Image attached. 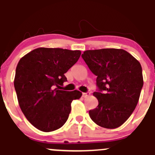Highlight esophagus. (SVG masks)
<instances>
[{"mask_svg": "<svg viewBox=\"0 0 155 155\" xmlns=\"http://www.w3.org/2000/svg\"><path fill=\"white\" fill-rule=\"evenodd\" d=\"M89 94H90V93H89V92L82 93V97H88V96L89 95Z\"/></svg>", "mask_w": 155, "mask_h": 155, "instance_id": "1", "label": "esophagus"}]
</instances>
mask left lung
<instances>
[{"mask_svg":"<svg viewBox=\"0 0 155 155\" xmlns=\"http://www.w3.org/2000/svg\"><path fill=\"white\" fill-rule=\"evenodd\" d=\"M93 74L99 91L93 95L98 105L89 110L97 125L107 129L120 127L134 111L143 86L141 64L123 49L88 50L82 54Z\"/></svg>","mask_w":155,"mask_h":155,"instance_id":"obj_1","label":"left lung"}]
</instances>
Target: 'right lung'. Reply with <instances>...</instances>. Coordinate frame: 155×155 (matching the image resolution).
Returning a JSON list of instances; mask_svg holds the SVG:
<instances>
[{
	"mask_svg": "<svg viewBox=\"0 0 155 155\" xmlns=\"http://www.w3.org/2000/svg\"><path fill=\"white\" fill-rule=\"evenodd\" d=\"M80 55L78 50L38 48L19 60L14 78L18 102L26 119L38 130L51 132L63 127L72 101L82 96L78 90L59 88L67 81L64 74Z\"/></svg>",
	"mask_w": 155,
	"mask_h": 155,
	"instance_id": "obj_1",
	"label": "right lung"
}]
</instances>
